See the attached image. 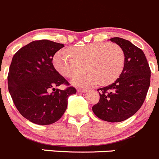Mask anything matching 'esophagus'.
I'll return each instance as SVG.
<instances>
[{"mask_svg":"<svg viewBox=\"0 0 159 159\" xmlns=\"http://www.w3.org/2000/svg\"><path fill=\"white\" fill-rule=\"evenodd\" d=\"M77 91L79 92V93H85V92L87 91V89H83V88H79L78 90H77Z\"/></svg>","mask_w":159,"mask_h":159,"instance_id":"obj_1","label":"esophagus"}]
</instances>
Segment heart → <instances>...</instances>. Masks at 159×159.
Masks as SVG:
<instances>
[{
  "label": "heart",
  "instance_id": "obj_1",
  "mask_svg": "<svg viewBox=\"0 0 159 159\" xmlns=\"http://www.w3.org/2000/svg\"><path fill=\"white\" fill-rule=\"evenodd\" d=\"M54 68L66 78L72 79L87 70L90 73L74 80L78 86H105L116 81L122 73L125 54L114 43H91L59 51L53 58Z\"/></svg>",
  "mask_w": 159,
  "mask_h": 159
}]
</instances>
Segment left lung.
<instances>
[{
    "label": "left lung",
    "instance_id": "left-lung-1",
    "mask_svg": "<svg viewBox=\"0 0 159 159\" xmlns=\"http://www.w3.org/2000/svg\"><path fill=\"white\" fill-rule=\"evenodd\" d=\"M110 40L122 48L125 64L112 84L98 89L100 100L92 107L97 117L110 122L126 120L143 105L151 82V69L143 51L120 37Z\"/></svg>",
    "mask_w": 159,
    "mask_h": 159
}]
</instances>
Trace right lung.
I'll return each mask as SVG.
<instances>
[{
	"label": "right lung",
	"instance_id": "1",
	"mask_svg": "<svg viewBox=\"0 0 159 159\" xmlns=\"http://www.w3.org/2000/svg\"><path fill=\"white\" fill-rule=\"evenodd\" d=\"M64 44L48 40H35L13 56L7 75L11 97L21 115L33 123L57 122L67 108L68 98L75 87L56 71L52 60ZM65 84V90L54 87Z\"/></svg>",
	"mask_w": 159,
	"mask_h": 159
}]
</instances>
